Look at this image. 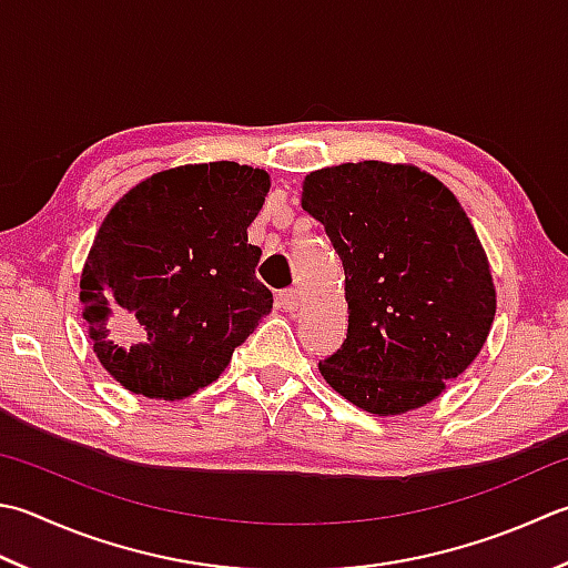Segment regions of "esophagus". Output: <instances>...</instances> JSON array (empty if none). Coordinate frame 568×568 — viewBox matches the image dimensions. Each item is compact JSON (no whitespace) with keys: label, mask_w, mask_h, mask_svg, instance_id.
Returning <instances> with one entry per match:
<instances>
[{"label":"esophagus","mask_w":568,"mask_h":568,"mask_svg":"<svg viewBox=\"0 0 568 568\" xmlns=\"http://www.w3.org/2000/svg\"><path fill=\"white\" fill-rule=\"evenodd\" d=\"M277 305H281L285 313H295L297 305H300V293L295 291V287H287V291L277 295Z\"/></svg>","instance_id":"obj_1"}]
</instances>
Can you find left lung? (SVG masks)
Here are the masks:
<instances>
[{"label": "left lung", "instance_id": "1", "mask_svg": "<svg viewBox=\"0 0 568 568\" xmlns=\"http://www.w3.org/2000/svg\"><path fill=\"white\" fill-rule=\"evenodd\" d=\"M300 202L339 253L349 313L320 374L376 416L430 404L480 354L497 310L460 202L420 166L379 160L310 172Z\"/></svg>", "mask_w": 568, "mask_h": 568}]
</instances>
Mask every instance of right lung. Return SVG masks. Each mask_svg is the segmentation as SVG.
I'll return each mask as SVG.
<instances>
[{"label": "right lung", "mask_w": 568, "mask_h": 568, "mask_svg": "<svg viewBox=\"0 0 568 568\" xmlns=\"http://www.w3.org/2000/svg\"><path fill=\"white\" fill-rule=\"evenodd\" d=\"M271 176L239 162L182 164L108 211L81 273L88 337L128 392L180 402L216 382L271 313L248 243Z\"/></svg>", "instance_id": "1"}]
</instances>
